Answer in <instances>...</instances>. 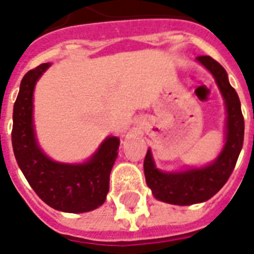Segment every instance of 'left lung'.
<instances>
[{
	"instance_id": "1",
	"label": "left lung",
	"mask_w": 254,
	"mask_h": 254,
	"mask_svg": "<svg viewBox=\"0 0 254 254\" xmlns=\"http://www.w3.org/2000/svg\"><path fill=\"white\" fill-rule=\"evenodd\" d=\"M197 61L215 76L227 104V142L212 165L204 169H192L185 173L167 174L155 169L150 150H147L143 170L147 186L158 200L177 205H189L208 200L231 177L236 166L244 142V117L241 113L240 99L223 65L211 57H197Z\"/></svg>"
}]
</instances>
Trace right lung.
<instances>
[{"label": "right lung", "instance_id": "obj_1", "mask_svg": "<svg viewBox=\"0 0 254 254\" xmlns=\"http://www.w3.org/2000/svg\"><path fill=\"white\" fill-rule=\"evenodd\" d=\"M49 67L50 63H43L30 69L21 81L13 109L14 155L31 189L46 204L63 212H88L105 201L120 139L108 137L91 161L83 165L54 162L42 153L33 129V92Z\"/></svg>", "mask_w": 254, "mask_h": 254}]
</instances>
